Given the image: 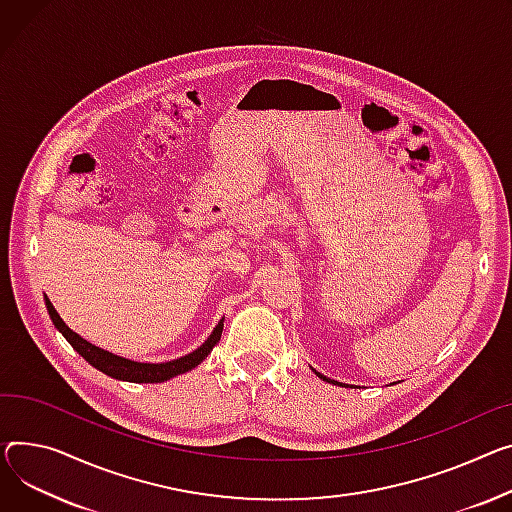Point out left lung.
Returning <instances> with one entry per match:
<instances>
[{"instance_id":"obj_1","label":"left lung","mask_w":512,"mask_h":512,"mask_svg":"<svg viewBox=\"0 0 512 512\" xmlns=\"http://www.w3.org/2000/svg\"><path fill=\"white\" fill-rule=\"evenodd\" d=\"M315 374H317V377H319V379H323V381H327V383H333V385L337 383V381H331V379H327V377H325V374H321V372H317V370H315Z\"/></svg>"}]
</instances>
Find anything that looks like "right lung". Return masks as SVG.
<instances>
[{
	"instance_id": "obj_1",
	"label": "right lung",
	"mask_w": 512,
	"mask_h": 512,
	"mask_svg": "<svg viewBox=\"0 0 512 512\" xmlns=\"http://www.w3.org/2000/svg\"><path fill=\"white\" fill-rule=\"evenodd\" d=\"M45 304L49 317L53 321V325L61 331V335L70 342V346L94 368H98L100 372L109 374L113 379L119 381H127V383H164L168 379L177 377V374L189 372L191 368H195L197 364H201L203 360L208 358V354L214 350V346L220 342L222 337V329H224V319H220V323L214 327V331L210 333V337L203 342L197 350H193L187 356H181L177 360L170 362H160V364H150V362H133L121 356H115L107 350H100L94 344L86 342L84 337H80L78 333H74L70 327L63 323V319L57 315L55 306L51 304V300L45 296Z\"/></svg>"
}]
</instances>
